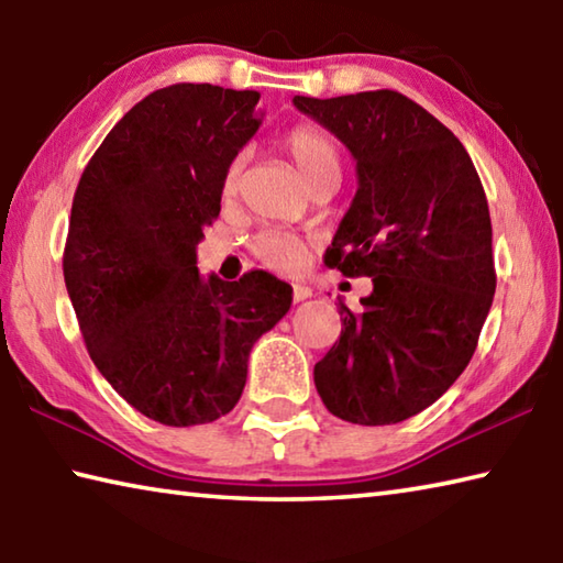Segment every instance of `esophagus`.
I'll return each instance as SVG.
<instances>
[{
  "mask_svg": "<svg viewBox=\"0 0 563 563\" xmlns=\"http://www.w3.org/2000/svg\"><path fill=\"white\" fill-rule=\"evenodd\" d=\"M308 298H312V290L308 288V285L295 283L292 285V302H302V300H308Z\"/></svg>",
  "mask_w": 563,
  "mask_h": 563,
  "instance_id": "esophagus-1",
  "label": "esophagus"
}]
</instances>
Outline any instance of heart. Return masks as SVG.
<instances>
[{
	"mask_svg": "<svg viewBox=\"0 0 563 563\" xmlns=\"http://www.w3.org/2000/svg\"><path fill=\"white\" fill-rule=\"evenodd\" d=\"M285 151H288L292 164L298 166L300 176L310 188H318L328 180H340L342 174V161L340 151L325 131L316 126H298L285 136ZM243 156H235L228 166L223 176V196H233L238 190V180L243 174ZM253 253L258 255L263 265H268L273 271L292 273L305 263V253L308 245L300 235L288 231H263L255 235Z\"/></svg>",
	"mask_w": 563,
	"mask_h": 563,
	"instance_id": "b5f03b06",
	"label": "heart"
}]
</instances>
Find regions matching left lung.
<instances>
[{"instance_id": "1", "label": "left lung", "mask_w": 563, "mask_h": 563, "mask_svg": "<svg viewBox=\"0 0 563 563\" xmlns=\"http://www.w3.org/2000/svg\"><path fill=\"white\" fill-rule=\"evenodd\" d=\"M292 103L357 164V194L325 263L373 278L360 312L340 300V340L312 373L318 395L352 424L402 422L464 373L489 316L487 196L462 141L399 91Z\"/></svg>"}]
</instances>
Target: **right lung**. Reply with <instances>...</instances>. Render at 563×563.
Masks as SVG:
<instances>
[{"mask_svg": "<svg viewBox=\"0 0 563 563\" xmlns=\"http://www.w3.org/2000/svg\"><path fill=\"white\" fill-rule=\"evenodd\" d=\"M258 99L213 84L148 93L76 186L64 283L84 342L107 383L161 424L231 412L255 340L290 310L292 288L271 273L225 283L196 268L225 170L261 126Z\"/></svg>", "mask_w": 563, "mask_h": 563, "instance_id": "add662e5", "label": "right lung"}]
</instances>
